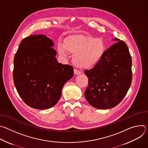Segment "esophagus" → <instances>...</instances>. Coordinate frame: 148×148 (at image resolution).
I'll use <instances>...</instances> for the list:
<instances>
[{"mask_svg": "<svg viewBox=\"0 0 148 148\" xmlns=\"http://www.w3.org/2000/svg\"><path fill=\"white\" fill-rule=\"evenodd\" d=\"M74 74H75V75H78V74H81V72H80L79 71L76 70V69H74Z\"/></svg>", "mask_w": 148, "mask_h": 148, "instance_id": "34e87169", "label": "esophagus"}]
</instances>
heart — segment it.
Returning <instances> with one entry per match:
<instances>
[{"instance_id":"b5f03b06","label":"heart","mask_w":148,"mask_h":148,"mask_svg":"<svg viewBox=\"0 0 148 148\" xmlns=\"http://www.w3.org/2000/svg\"><path fill=\"white\" fill-rule=\"evenodd\" d=\"M57 49L59 54L64 57H67V51L74 54V64L82 69L95 66L105 51V46L101 39L84 34L67 36L63 41V45L60 43L58 44Z\"/></svg>"}]
</instances>
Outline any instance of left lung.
<instances>
[{"mask_svg": "<svg viewBox=\"0 0 148 148\" xmlns=\"http://www.w3.org/2000/svg\"><path fill=\"white\" fill-rule=\"evenodd\" d=\"M118 41L106 51L91 69L84 72L88 78L86 99L94 108L110 109L118 105L127 93L132 82V59L127 45Z\"/></svg>", "mask_w": 148, "mask_h": 148, "instance_id": "obj_1", "label": "left lung"}]
</instances>
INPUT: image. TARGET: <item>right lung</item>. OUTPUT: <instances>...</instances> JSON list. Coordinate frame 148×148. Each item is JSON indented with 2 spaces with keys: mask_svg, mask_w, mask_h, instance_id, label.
<instances>
[{
  "mask_svg": "<svg viewBox=\"0 0 148 148\" xmlns=\"http://www.w3.org/2000/svg\"><path fill=\"white\" fill-rule=\"evenodd\" d=\"M52 40L43 34L22 40L14 58L13 81L19 96L28 106L45 110L57 103L73 67L58 63Z\"/></svg>",
  "mask_w": 148,
  "mask_h": 148,
  "instance_id": "add662e5",
  "label": "right lung"
}]
</instances>
